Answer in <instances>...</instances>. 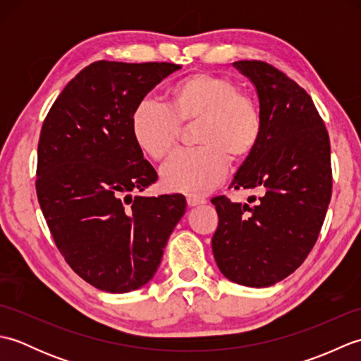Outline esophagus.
I'll list each match as a JSON object with an SVG mask.
<instances>
[{"label":"esophagus","mask_w":361,"mask_h":361,"mask_svg":"<svg viewBox=\"0 0 361 361\" xmlns=\"http://www.w3.org/2000/svg\"><path fill=\"white\" fill-rule=\"evenodd\" d=\"M206 200L204 198H200V197H188V204L190 206V208H194V206H198V204H204Z\"/></svg>","instance_id":"esophagus-1"}]
</instances>
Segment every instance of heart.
Masks as SVG:
<instances>
[{
	"label": "heart",
	"instance_id": "b5f03b06",
	"mask_svg": "<svg viewBox=\"0 0 361 361\" xmlns=\"http://www.w3.org/2000/svg\"><path fill=\"white\" fill-rule=\"evenodd\" d=\"M169 106L153 99L137 102L130 116L133 141L145 155L164 159L180 137V124L198 121L195 142L161 169L167 190L203 197L216 189L228 172L229 159L248 158L264 130L262 113L255 97L240 91L225 75L195 73L172 83Z\"/></svg>",
	"mask_w": 361,
	"mask_h": 361
}]
</instances>
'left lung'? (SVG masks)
<instances>
[{
  "instance_id": "left-lung-1",
  "label": "left lung",
  "mask_w": 361,
  "mask_h": 361,
  "mask_svg": "<svg viewBox=\"0 0 361 361\" xmlns=\"http://www.w3.org/2000/svg\"><path fill=\"white\" fill-rule=\"evenodd\" d=\"M233 65L256 87L264 130L231 188H259L262 195L255 206L212 198L219 214L212 252L229 281L262 288L293 273L318 239L332 195L331 141L295 80L260 60Z\"/></svg>"
}]
</instances>
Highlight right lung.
<instances>
[{
    "instance_id": "1",
    "label": "right lung",
    "mask_w": 361,
    "mask_h": 361,
    "mask_svg": "<svg viewBox=\"0 0 361 361\" xmlns=\"http://www.w3.org/2000/svg\"><path fill=\"white\" fill-rule=\"evenodd\" d=\"M180 68L99 60L68 83L43 122L35 189L46 224L68 265L109 293L153 278L186 212L180 194L132 197L158 175L133 141L130 116Z\"/></svg>"
}]
</instances>
